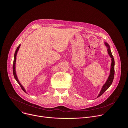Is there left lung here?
Segmentation results:
<instances>
[{
  "label": "left lung",
  "mask_w": 128,
  "mask_h": 128,
  "mask_svg": "<svg viewBox=\"0 0 128 128\" xmlns=\"http://www.w3.org/2000/svg\"><path fill=\"white\" fill-rule=\"evenodd\" d=\"M105 46L108 48V49H107L108 53L109 54L110 57L112 58V64H111V69H110V75H109L106 82L103 86L98 96V97L101 96L109 88V87L110 86V85L112 83V82H113V80L114 78V58L112 56V52L110 50V46H109L108 44H107L106 42H105Z\"/></svg>",
  "instance_id": "left-lung-1"
}]
</instances>
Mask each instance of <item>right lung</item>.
Segmentation results:
<instances>
[{"label": "right lung", "instance_id": "obj_1", "mask_svg": "<svg viewBox=\"0 0 128 128\" xmlns=\"http://www.w3.org/2000/svg\"><path fill=\"white\" fill-rule=\"evenodd\" d=\"M20 46L21 44H20L19 46H18L17 48L16 49V52H14V62H13V66H12V71H13V74H14V78L16 79V82H18V83L20 85V86H21V88L22 89V90L24 91V92L26 93V91L25 90V88H24V87L21 85V84L20 83L19 80H18V78L16 76V70H15V64H16V54H17V52L18 51V50H19V48L20 47Z\"/></svg>", "mask_w": 128, "mask_h": 128}]
</instances>
